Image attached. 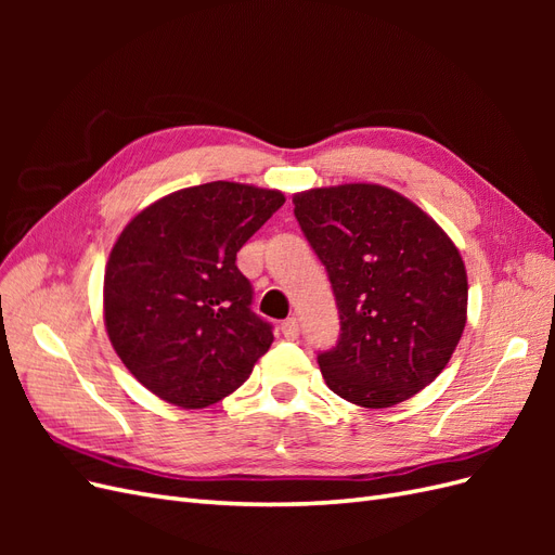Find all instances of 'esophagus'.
I'll return each mask as SVG.
<instances>
[{
    "label": "esophagus",
    "mask_w": 555,
    "mask_h": 555,
    "mask_svg": "<svg viewBox=\"0 0 555 555\" xmlns=\"http://www.w3.org/2000/svg\"><path fill=\"white\" fill-rule=\"evenodd\" d=\"M280 328H282V335H284V338H287V340H296L298 333H300V326H298V319H296V317L284 319V322L280 324Z\"/></svg>",
    "instance_id": "esophagus-1"
}]
</instances>
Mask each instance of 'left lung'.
<instances>
[{"label":"left lung","mask_w":555,"mask_h":555,"mask_svg":"<svg viewBox=\"0 0 555 555\" xmlns=\"http://www.w3.org/2000/svg\"><path fill=\"white\" fill-rule=\"evenodd\" d=\"M294 215L340 314L338 345L317 357L328 389L371 410L426 389L465 328L459 247L410 198L371 182L294 194Z\"/></svg>","instance_id":"obj_1"}]
</instances>
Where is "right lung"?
Wrapping results in <instances>:
<instances>
[{"mask_svg":"<svg viewBox=\"0 0 555 555\" xmlns=\"http://www.w3.org/2000/svg\"><path fill=\"white\" fill-rule=\"evenodd\" d=\"M284 194L215 180L143 208L115 241L104 322L115 354L147 391L184 410L233 393L273 343L251 312L238 249Z\"/></svg>","mask_w":555,"mask_h":555,"instance_id":"obj_1","label":"right lung"}]
</instances>
